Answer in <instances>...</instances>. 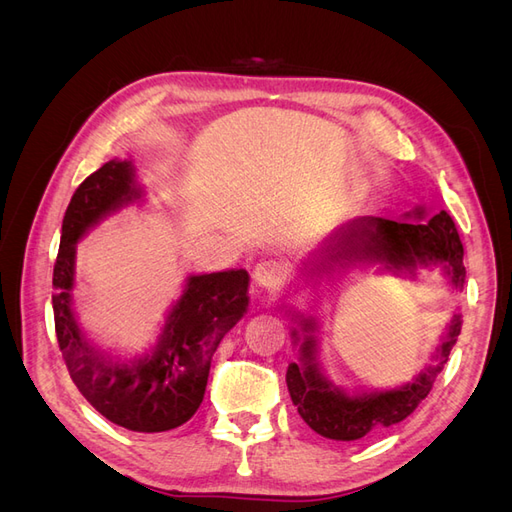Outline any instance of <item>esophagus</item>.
I'll list each match as a JSON object with an SVG mask.
<instances>
[{
    "instance_id": "obj_1",
    "label": "esophagus",
    "mask_w": 512,
    "mask_h": 512,
    "mask_svg": "<svg viewBox=\"0 0 512 512\" xmlns=\"http://www.w3.org/2000/svg\"><path fill=\"white\" fill-rule=\"evenodd\" d=\"M252 277H254V284L258 288H265V290L280 288L286 282V267L275 258L260 260L256 269H254V273H252Z\"/></svg>"
}]
</instances>
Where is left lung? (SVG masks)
<instances>
[{
	"instance_id": "left-lung-1",
	"label": "left lung",
	"mask_w": 512,
	"mask_h": 512,
	"mask_svg": "<svg viewBox=\"0 0 512 512\" xmlns=\"http://www.w3.org/2000/svg\"><path fill=\"white\" fill-rule=\"evenodd\" d=\"M406 220L356 218L339 228L327 239L316 269L333 271V267H348L354 262L363 265H384L395 271H414L416 267L444 265L448 280L455 288L463 286V245L455 222L446 211L429 218L423 207L404 215ZM314 262V260H312ZM301 361L290 363L286 384L303 421L320 436L329 440L352 442L369 433L401 423L429 395L433 378L444 367L451 348L461 331V318L453 316L451 327L438 348V365H431L416 376L414 382L397 386L391 391H374L363 395H348L327 380L316 359V320H301ZM294 339L297 331H292Z\"/></svg>"
}]
</instances>
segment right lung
<instances>
[{"label":"right lung","instance_id":"obj_1","mask_svg":"<svg viewBox=\"0 0 512 512\" xmlns=\"http://www.w3.org/2000/svg\"><path fill=\"white\" fill-rule=\"evenodd\" d=\"M141 196L128 160L106 162L76 188L61 224L53 314L59 350L76 389L111 423L156 433L183 425L198 410L213 354L250 303V275L245 269L190 275L156 348L141 359L119 361L96 348L72 309L76 243L108 213Z\"/></svg>","mask_w":512,"mask_h":512}]
</instances>
